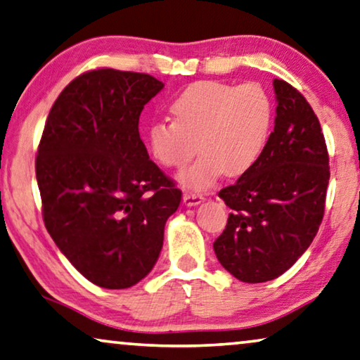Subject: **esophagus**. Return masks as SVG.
<instances>
[{
	"label": "esophagus",
	"instance_id": "34e87169",
	"mask_svg": "<svg viewBox=\"0 0 360 360\" xmlns=\"http://www.w3.org/2000/svg\"><path fill=\"white\" fill-rule=\"evenodd\" d=\"M182 202H184L186 207H195L198 203L203 202V195L200 194H184L182 197Z\"/></svg>",
	"mask_w": 360,
	"mask_h": 360
}]
</instances>
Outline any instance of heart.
Returning a JSON list of instances; mask_svg holds the SVG:
<instances>
[{
  "instance_id": "heart-1",
  "label": "heart",
  "mask_w": 360,
  "mask_h": 360,
  "mask_svg": "<svg viewBox=\"0 0 360 360\" xmlns=\"http://www.w3.org/2000/svg\"><path fill=\"white\" fill-rule=\"evenodd\" d=\"M169 111L173 121L148 126V152L165 168L182 169L200 147V158L179 176L181 186L195 192L224 173H249L264 157L275 120L271 96L254 82H194L174 96Z\"/></svg>"
}]
</instances>
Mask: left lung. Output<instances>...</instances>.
<instances>
[{
    "mask_svg": "<svg viewBox=\"0 0 360 360\" xmlns=\"http://www.w3.org/2000/svg\"><path fill=\"white\" fill-rule=\"evenodd\" d=\"M275 129L260 162L219 191L231 208L214 254L234 278L265 283L289 270L312 244L323 219L330 181L319 117L302 94L281 79Z\"/></svg>",
    "mask_w": 360,
    "mask_h": 360,
    "instance_id": "1",
    "label": "left lung"
}]
</instances>
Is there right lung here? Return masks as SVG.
I'll return each instance as SVG.
<instances>
[{
	"label": "right lung",
	"instance_id": "1",
	"mask_svg": "<svg viewBox=\"0 0 360 360\" xmlns=\"http://www.w3.org/2000/svg\"><path fill=\"white\" fill-rule=\"evenodd\" d=\"M165 87L148 74L95 69L51 106L35 160L43 221L64 257L100 288L146 278L181 191L150 160L139 117Z\"/></svg>",
	"mask_w": 360,
	"mask_h": 360
}]
</instances>
